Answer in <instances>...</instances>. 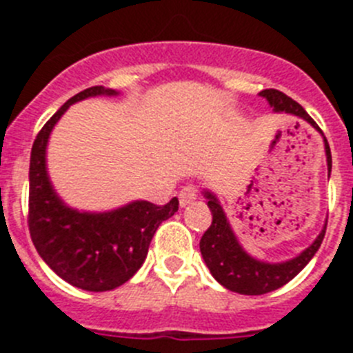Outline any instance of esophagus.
Instances as JSON below:
<instances>
[{
	"label": "esophagus",
	"mask_w": 353,
	"mask_h": 353,
	"mask_svg": "<svg viewBox=\"0 0 353 353\" xmlns=\"http://www.w3.org/2000/svg\"><path fill=\"white\" fill-rule=\"evenodd\" d=\"M198 196H199L198 185H185L179 194L180 205H182V207H185V205L192 203L194 199H198Z\"/></svg>",
	"instance_id": "obj_1"
}]
</instances>
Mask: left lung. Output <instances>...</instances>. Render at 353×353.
<instances>
[{
    "label": "left lung",
    "mask_w": 353,
    "mask_h": 353,
    "mask_svg": "<svg viewBox=\"0 0 353 353\" xmlns=\"http://www.w3.org/2000/svg\"><path fill=\"white\" fill-rule=\"evenodd\" d=\"M260 95L265 97L276 111H285V113L304 118V120L310 121L314 129L322 132V129L316 125V121L305 113V109L299 102L293 101L292 97L285 95L283 92L274 88L263 90V92H260ZM325 152L327 164H329L330 171V168H332V157H330V148L327 139ZM205 194L208 198V208L212 210V224L207 232L203 233L201 240H199V249H201L203 260L208 269H210L212 276L224 288L232 290V292L242 293V295H263V293L281 288L286 283L292 281L293 277L297 276L305 265L310 263L311 258L314 256V252L322 245L327 224L322 230V233L318 235V239L302 252L301 256L285 261V263L274 265L254 260L249 254H245L244 249L239 245V242H236L235 235L232 232V228L228 224L226 215H224L221 205L217 203L215 196H212L210 192H205Z\"/></svg>",
    "instance_id": "left-lung-1"
}]
</instances>
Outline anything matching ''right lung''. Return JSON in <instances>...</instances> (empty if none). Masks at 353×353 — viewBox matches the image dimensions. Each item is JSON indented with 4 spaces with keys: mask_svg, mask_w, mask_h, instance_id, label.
I'll list each match as a JSON object with an SVG mask.
<instances>
[{
    "mask_svg": "<svg viewBox=\"0 0 353 353\" xmlns=\"http://www.w3.org/2000/svg\"><path fill=\"white\" fill-rule=\"evenodd\" d=\"M102 93L117 92L92 86L68 99L37 134L30 161L31 240L61 279L88 292H108L129 281L145 261L159 224L179 210V198H173L166 205L134 201L108 214H81L65 207L52 191L46 171V146L52 127L68 105Z\"/></svg>",
    "mask_w": 353,
    "mask_h": 353,
    "instance_id": "1",
    "label": "right lung"
}]
</instances>
